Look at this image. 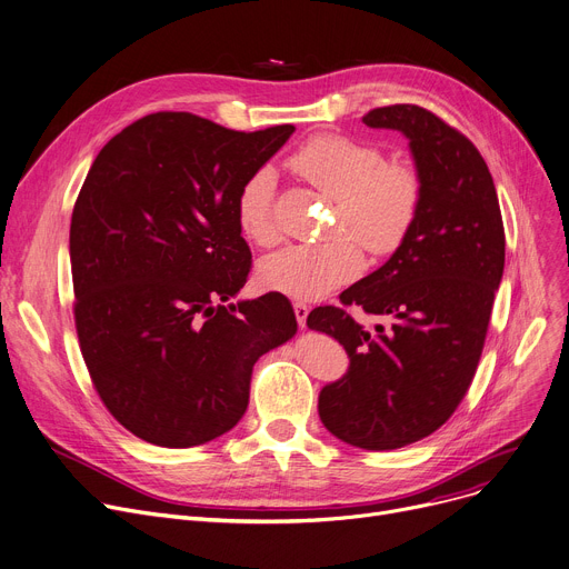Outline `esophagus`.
Listing matches in <instances>:
<instances>
[{
  "label": "esophagus",
  "mask_w": 569,
  "mask_h": 569,
  "mask_svg": "<svg viewBox=\"0 0 569 569\" xmlns=\"http://www.w3.org/2000/svg\"><path fill=\"white\" fill-rule=\"evenodd\" d=\"M293 312H296V321L300 328H305V323H308V315H310V305L305 300H296L293 302Z\"/></svg>",
  "instance_id": "esophagus-1"
}]
</instances>
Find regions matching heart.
<instances>
[{
	"instance_id": "obj_1",
	"label": "heart",
	"mask_w": 569,
	"mask_h": 569,
	"mask_svg": "<svg viewBox=\"0 0 569 569\" xmlns=\"http://www.w3.org/2000/svg\"><path fill=\"white\" fill-rule=\"evenodd\" d=\"M291 166L317 189L335 198L337 228L385 252L395 248L410 228L419 204L417 172L399 161H382L378 148L346 139L317 137L305 143ZM276 178L271 168H259L237 196V221L254 246H273L280 230L273 218ZM362 252L348 237L323 243L280 248L257 264V282L284 296L317 298L356 278Z\"/></svg>"
}]
</instances>
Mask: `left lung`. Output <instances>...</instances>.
Listing matches in <instances>:
<instances>
[{"instance_id": "1", "label": "left lung", "mask_w": 569, "mask_h": 569, "mask_svg": "<svg viewBox=\"0 0 569 569\" xmlns=\"http://www.w3.org/2000/svg\"><path fill=\"white\" fill-rule=\"evenodd\" d=\"M362 122L401 132L419 178L401 246L339 296L389 326L369 332L332 305L312 310L308 326L335 337L351 360L321 389L323 426L351 447L389 451L423 440L465 399L503 276L506 234L488 163L458 129L417 104L380 107Z\"/></svg>"}]
</instances>
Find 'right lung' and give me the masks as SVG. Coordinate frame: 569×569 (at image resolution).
Returning a JSON list of instances; mask_svg holds the SVG:
<instances>
[{
    "mask_svg": "<svg viewBox=\"0 0 569 569\" xmlns=\"http://www.w3.org/2000/svg\"><path fill=\"white\" fill-rule=\"evenodd\" d=\"M293 132L159 111L86 174L70 223L81 356L107 410L150 445L189 449L234 428L254 362L296 335L278 291L230 302L250 271L239 189Z\"/></svg>",
    "mask_w": 569,
    "mask_h": 569,
    "instance_id": "add662e5",
    "label": "right lung"
}]
</instances>
